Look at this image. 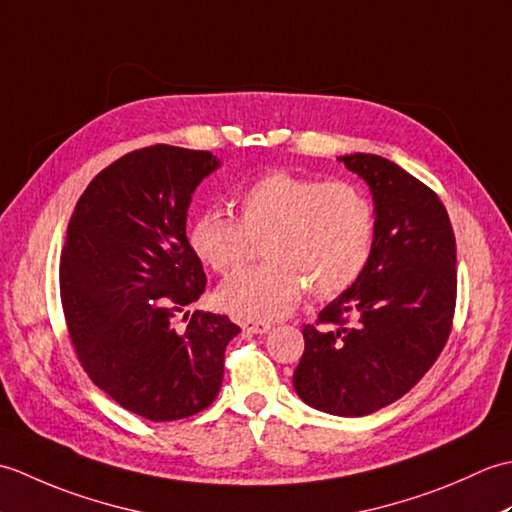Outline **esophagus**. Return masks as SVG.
Wrapping results in <instances>:
<instances>
[{
	"label": "esophagus",
	"mask_w": 512,
	"mask_h": 512,
	"mask_svg": "<svg viewBox=\"0 0 512 512\" xmlns=\"http://www.w3.org/2000/svg\"><path fill=\"white\" fill-rule=\"evenodd\" d=\"M239 325H242V330L248 332V334H266L270 330V323H266V321L242 319V321H239Z\"/></svg>",
	"instance_id": "1"
}]
</instances>
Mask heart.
Segmentation results:
<instances>
[{"mask_svg":"<svg viewBox=\"0 0 512 512\" xmlns=\"http://www.w3.org/2000/svg\"><path fill=\"white\" fill-rule=\"evenodd\" d=\"M233 202L239 217L217 206L193 215L187 242L204 266L224 275L264 237L266 264L239 270L217 288V303L235 317H286L306 288L317 299L341 295L372 257L374 206L354 182L273 171L248 182Z\"/></svg>","mask_w":512,"mask_h":512,"instance_id":"b5f03b06","label":"heart"}]
</instances>
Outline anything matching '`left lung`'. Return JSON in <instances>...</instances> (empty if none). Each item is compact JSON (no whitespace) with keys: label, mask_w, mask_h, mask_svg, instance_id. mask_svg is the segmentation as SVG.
<instances>
[{"label":"left lung","mask_w":512,"mask_h":512,"mask_svg":"<svg viewBox=\"0 0 512 512\" xmlns=\"http://www.w3.org/2000/svg\"><path fill=\"white\" fill-rule=\"evenodd\" d=\"M339 160L372 191L374 250L356 284L319 312L334 328H303L292 385L306 405L358 418L405 396L436 363L458 273L451 220L436 193L383 156Z\"/></svg>","instance_id":"1"}]
</instances>
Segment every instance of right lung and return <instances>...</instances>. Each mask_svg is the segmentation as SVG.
<instances>
[{
    "instance_id": "add662e5",
    "label": "right lung",
    "mask_w": 512,
    "mask_h": 512,
    "mask_svg": "<svg viewBox=\"0 0 512 512\" xmlns=\"http://www.w3.org/2000/svg\"><path fill=\"white\" fill-rule=\"evenodd\" d=\"M222 162L211 151L154 145L96 176L76 202L61 250V303L74 350L96 387L151 422L189 418L220 394L224 314L173 317L206 286L187 242L195 187Z\"/></svg>"
}]
</instances>
